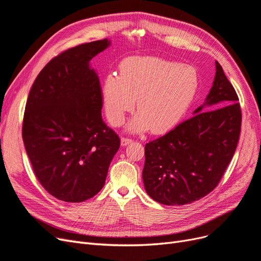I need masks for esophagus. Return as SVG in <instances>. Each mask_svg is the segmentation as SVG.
Wrapping results in <instances>:
<instances>
[{
  "label": "esophagus",
  "instance_id": "34e87169",
  "mask_svg": "<svg viewBox=\"0 0 261 261\" xmlns=\"http://www.w3.org/2000/svg\"><path fill=\"white\" fill-rule=\"evenodd\" d=\"M132 139L130 138H127V137H123L122 139H121V145L122 146H127V145H129L130 143H132Z\"/></svg>",
  "mask_w": 261,
  "mask_h": 261
}]
</instances>
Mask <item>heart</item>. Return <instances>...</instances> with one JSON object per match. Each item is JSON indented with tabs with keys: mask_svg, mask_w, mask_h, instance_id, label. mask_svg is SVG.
<instances>
[{
	"mask_svg": "<svg viewBox=\"0 0 261 261\" xmlns=\"http://www.w3.org/2000/svg\"><path fill=\"white\" fill-rule=\"evenodd\" d=\"M198 86V72L192 65L153 57H133L122 62L120 75L107 76L102 100L109 122L120 126L137 99L139 112L128 124V130L140 133L151 128L161 134L184 117Z\"/></svg>",
	"mask_w": 261,
	"mask_h": 261,
	"instance_id": "heart-1",
	"label": "heart"
}]
</instances>
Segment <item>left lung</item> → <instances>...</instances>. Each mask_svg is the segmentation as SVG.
<instances>
[{"label":"left lung","instance_id":"8db88e82","mask_svg":"<svg viewBox=\"0 0 261 261\" xmlns=\"http://www.w3.org/2000/svg\"><path fill=\"white\" fill-rule=\"evenodd\" d=\"M216 69L210 92L194 116L145 147V189L162 204L181 206L208 195L234 155L242 125L241 106L218 62Z\"/></svg>","mask_w":261,"mask_h":261}]
</instances>
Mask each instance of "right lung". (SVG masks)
Returning <instances> with one entry per match:
<instances>
[{
  "mask_svg": "<svg viewBox=\"0 0 261 261\" xmlns=\"http://www.w3.org/2000/svg\"><path fill=\"white\" fill-rule=\"evenodd\" d=\"M108 39L53 58L31 87L22 140L35 174L55 198L82 202L97 195L121 140L102 120V90L90 68Z\"/></svg>",
  "mask_w": 261,
  "mask_h": 261,
  "instance_id": "obj_1",
  "label": "right lung"
}]
</instances>
